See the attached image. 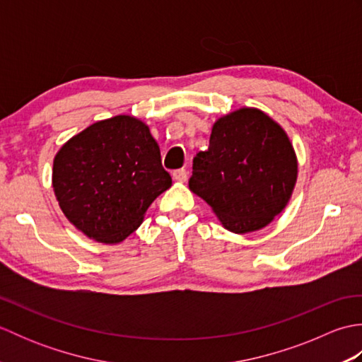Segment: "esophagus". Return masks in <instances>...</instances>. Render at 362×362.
I'll return each instance as SVG.
<instances>
[{"mask_svg": "<svg viewBox=\"0 0 362 362\" xmlns=\"http://www.w3.org/2000/svg\"><path fill=\"white\" fill-rule=\"evenodd\" d=\"M173 179L175 180V182H180V183H183V182H187V179H188V173H187V169H175V171L173 173Z\"/></svg>", "mask_w": 362, "mask_h": 362, "instance_id": "34e87169", "label": "esophagus"}]
</instances>
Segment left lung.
<instances>
[{
    "label": "left lung",
    "instance_id": "1",
    "mask_svg": "<svg viewBox=\"0 0 362 362\" xmlns=\"http://www.w3.org/2000/svg\"><path fill=\"white\" fill-rule=\"evenodd\" d=\"M297 168L294 148L279 122L243 107L213 124L209 151L193 160L189 189L230 232H257L288 205Z\"/></svg>",
    "mask_w": 362,
    "mask_h": 362
}]
</instances>
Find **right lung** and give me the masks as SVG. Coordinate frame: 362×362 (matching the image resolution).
I'll list each match as a JSON object with an SVG mask.
<instances>
[{"label":"right lung","mask_w":362,"mask_h":362,"mask_svg":"<svg viewBox=\"0 0 362 362\" xmlns=\"http://www.w3.org/2000/svg\"><path fill=\"white\" fill-rule=\"evenodd\" d=\"M171 185L149 127L129 115L88 126L54 157L59 206L76 228L98 243L124 241Z\"/></svg>","instance_id":"add662e5"}]
</instances>
